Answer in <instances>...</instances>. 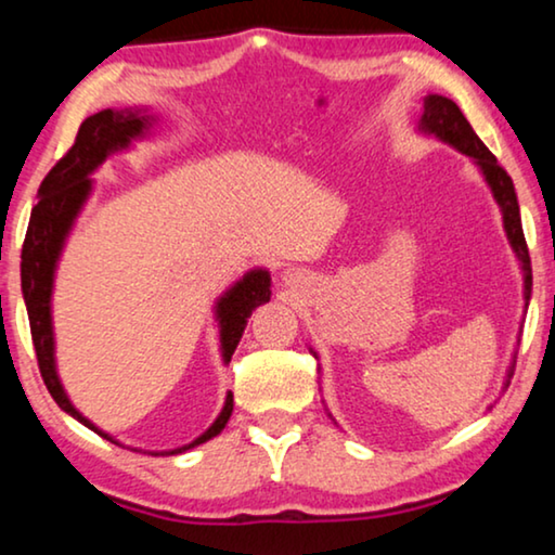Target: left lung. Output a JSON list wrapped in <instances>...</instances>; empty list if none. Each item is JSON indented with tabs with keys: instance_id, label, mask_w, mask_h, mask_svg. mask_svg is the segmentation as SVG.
Returning a JSON list of instances; mask_svg holds the SVG:
<instances>
[{
	"instance_id": "1",
	"label": "left lung",
	"mask_w": 555,
	"mask_h": 555,
	"mask_svg": "<svg viewBox=\"0 0 555 555\" xmlns=\"http://www.w3.org/2000/svg\"><path fill=\"white\" fill-rule=\"evenodd\" d=\"M420 128L424 133L437 135L439 141L450 143L462 154L473 158V162L480 166L485 181H488L492 196L500 204V211H503V224L507 232V240L518 255L520 268H522V287H526V306L530 300V287H533V270H530V255H528V245H526V234H522V224H520V207H518V196H515V186L513 179L507 177V171L498 164V158L490 154V149L477 139V133L473 131V126L467 124V118L462 116V111L457 108V103L450 101L444 95H427L424 98V113L420 120ZM513 376V366L507 371V384H511ZM505 384V386H507Z\"/></svg>"
}]
</instances>
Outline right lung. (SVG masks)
I'll list each match as a JSON object with an SVG mask.
<instances>
[{
	"mask_svg": "<svg viewBox=\"0 0 555 555\" xmlns=\"http://www.w3.org/2000/svg\"><path fill=\"white\" fill-rule=\"evenodd\" d=\"M151 116H146V108H124L113 111L105 108L95 116L86 118L80 124V131L75 135V143L70 151L52 166L48 177L42 179L40 192H37V204L33 207V217H29V227L25 234V245H22V295H25V306L29 315V331H33V344L37 353V366H40L42 382L48 386L50 397L57 401V406L75 416L88 429L98 431V435L111 439L88 422L78 409L70 404L67 393L57 378L55 369V336H52V313H50V298H52V280H55V268L63 253L65 237L70 234V227L75 217L80 215L82 204H86L93 181V173L98 166L105 162V156L113 151L126 149L133 139H141L149 131ZM270 300V275L268 270H253L247 272L240 283H234L222 298L217 302V318H219V340H222V356L224 363L232 359L234 348H237L242 333H245L247 318L253 310L262 302ZM232 393H227L224 409L219 412L215 424L196 437L192 444L179 447L166 454H179L192 447L207 442V439L217 437L224 429V424L232 416Z\"/></svg>",
	"mask_w": 555,
	"mask_h": 555,
	"instance_id": "obj_1",
	"label": "right lung"
}]
</instances>
